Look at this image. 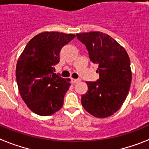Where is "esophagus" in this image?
I'll use <instances>...</instances> for the list:
<instances>
[{
	"label": "esophagus",
	"mask_w": 149,
	"mask_h": 149,
	"mask_svg": "<svg viewBox=\"0 0 149 149\" xmlns=\"http://www.w3.org/2000/svg\"><path fill=\"white\" fill-rule=\"evenodd\" d=\"M78 82H79V79H72V83H78Z\"/></svg>",
	"instance_id": "1"
}]
</instances>
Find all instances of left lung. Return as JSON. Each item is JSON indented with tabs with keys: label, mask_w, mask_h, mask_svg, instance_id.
Masks as SVG:
<instances>
[{
	"label": "left lung",
	"mask_w": 149,
	"mask_h": 149,
	"mask_svg": "<svg viewBox=\"0 0 149 149\" xmlns=\"http://www.w3.org/2000/svg\"><path fill=\"white\" fill-rule=\"evenodd\" d=\"M89 51L90 61L97 64L96 82H86L88 91L81 102L86 112L96 118H106L116 112L125 102L132 83L129 55L124 47L100 31L77 33Z\"/></svg>",
	"instance_id": "left-lung-1"
}]
</instances>
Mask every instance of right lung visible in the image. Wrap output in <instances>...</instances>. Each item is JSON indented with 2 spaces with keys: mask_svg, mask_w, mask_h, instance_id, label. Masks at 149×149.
Returning a JSON list of instances; mask_svg holds the SVG:
<instances>
[{
  "mask_svg": "<svg viewBox=\"0 0 149 149\" xmlns=\"http://www.w3.org/2000/svg\"><path fill=\"white\" fill-rule=\"evenodd\" d=\"M74 34L43 32L33 37L18 58L16 79L20 96L30 109L47 116L62 108L70 79L54 73L60 62L63 47L75 38Z\"/></svg>",
  "mask_w": 149,
  "mask_h": 149,
  "instance_id": "add662e5",
  "label": "right lung"
}]
</instances>
